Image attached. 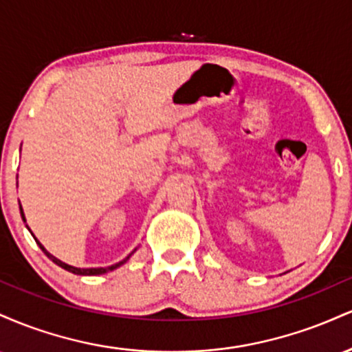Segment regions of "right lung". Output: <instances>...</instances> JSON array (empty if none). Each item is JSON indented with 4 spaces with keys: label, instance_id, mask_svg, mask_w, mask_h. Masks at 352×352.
<instances>
[{
    "label": "right lung",
    "instance_id": "right-lung-1",
    "mask_svg": "<svg viewBox=\"0 0 352 352\" xmlns=\"http://www.w3.org/2000/svg\"><path fill=\"white\" fill-rule=\"evenodd\" d=\"M19 212H21V218H23V221H24V223H26V217H24V212H23V207H21V205H19ZM26 228L30 230V227H28V225H26ZM30 232H31V230H30ZM31 235H33V233H31ZM33 236H34V235H33ZM34 240H36V243L39 245V248L43 250L44 254H46V256L50 258V260L52 261V263H56L58 266H60V268H64V270H66V272H71V273H74V274H80V276H96V274H104V273H107V272H114L116 268H120V266H122L124 263H127L129 258H131L132 254L135 253V250H137V248H135L134 252H132L131 254H129V256H125L122 261H119V263H116V265L106 266V268H76V266H71V265L64 263V261H60L59 258L52 256V254H51L50 252H47V250L44 248V246H43L41 243H39L38 238H34Z\"/></svg>",
    "mask_w": 352,
    "mask_h": 352
}]
</instances>
